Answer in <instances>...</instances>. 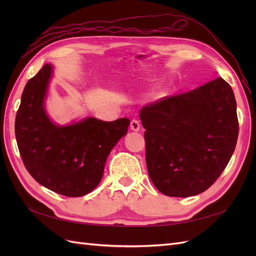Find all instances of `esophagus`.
<instances>
[{"label": "esophagus", "instance_id": "obj_1", "mask_svg": "<svg viewBox=\"0 0 256 256\" xmlns=\"http://www.w3.org/2000/svg\"><path fill=\"white\" fill-rule=\"evenodd\" d=\"M140 127H141V125H140V122H138V120L134 118L130 122V128H131V130H134V131H138V130H140Z\"/></svg>", "mask_w": 256, "mask_h": 256}]
</instances>
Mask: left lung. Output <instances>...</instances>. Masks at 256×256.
Returning a JSON list of instances; mask_svg holds the SVG:
<instances>
[{
  "instance_id": "8db88e82",
  "label": "left lung",
  "mask_w": 256,
  "mask_h": 256,
  "mask_svg": "<svg viewBox=\"0 0 256 256\" xmlns=\"http://www.w3.org/2000/svg\"><path fill=\"white\" fill-rule=\"evenodd\" d=\"M150 177L166 196L187 198L218 180L238 138L236 100L221 76L140 111Z\"/></svg>"
}]
</instances>
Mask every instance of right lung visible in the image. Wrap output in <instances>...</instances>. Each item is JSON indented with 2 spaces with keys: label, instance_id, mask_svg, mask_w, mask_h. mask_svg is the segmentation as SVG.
<instances>
[{
  "label": "right lung",
  "instance_id": "add662e5",
  "mask_svg": "<svg viewBox=\"0 0 256 256\" xmlns=\"http://www.w3.org/2000/svg\"><path fill=\"white\" fill-rule=\"evenodd\" d=\"M51 74V65H44L23 90L14 122L19 152L37 182L62 196H82L99 184L106 160L130 120L88 118L66 127L54 125L44 108Z\"/></svg>",
  "mask_w": 256,
  "mask_h": 256
}]
</instances>
